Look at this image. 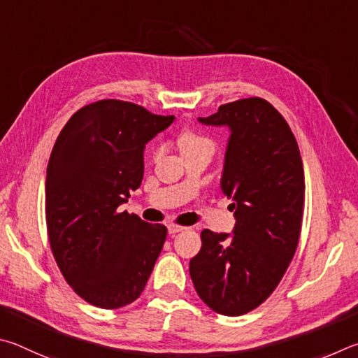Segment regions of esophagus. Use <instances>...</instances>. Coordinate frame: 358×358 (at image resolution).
Listing matches in <instances>:
<instances>
[{
	"mask_svg": "<svg viewBox=\"0 0 358 358\" xmlns=\"http://www.w3.org/2000/svg\"><path fill=\"white\" fill-rule=\"evenodd\" d=\"M185 229V227H180V224H168V233L171 234V236H174V234H178V233H180V231H184Z\"/></svg>",
	"mask_w": 358,
	"mask_h": 358,
	"instance_id": "esophagus-1",
	"label": "esophagus"
}]
</instances>
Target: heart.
Masks as SVG:
<instances>
[{"instance_id": "heart-1", "label": "heart", "mask_w": 358, "mask_h": 358, "mask_svg": "<svg viewBox=\"0 0 358 358\" xmlns=\"http://www.w3.org/2000/svg\"><path fill=\"white\" fill-rule=\"evenodd\" d=\"M179 148L182 150V154H189V152H195V150H203V149H209L214 150V141L210 140L209 136H206L199 131L193 130V129H187L182 134L179 135ZM160 150H155V155H159Z\"/></svg>"}]
</instances>
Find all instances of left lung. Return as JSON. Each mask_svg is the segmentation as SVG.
Instances as JSON below:
<instances>
[{
	"label": "left lung",
	"mask_w": 358,
	"mask_h": 358,
	"mask_svg": "<svg viewBox=\"0 0 358 358\" xmlns=\"http://www.w3.org/2000/svg\"><path fill=\"white\" fill-rule=\"evenodd\" d=\"M198 121L231 130L222 190L233 199L236 227L233 234L203 231L190 277L210 310L241 316L271 296L296 253L305 203L303 163L286 119L261 97L224 103Z\"/></svg>",
	"instance_id": "1"
}]
</instances>
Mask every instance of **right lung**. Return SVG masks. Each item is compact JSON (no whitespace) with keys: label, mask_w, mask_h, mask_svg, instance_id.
<instances>
[{"label":"right lung","mask_w":358,"mask_h":358,"mask_svg":"<svg viewBox=\"0 0 358 358\" xmlns=\"http://www.w3.org/2000/svg\"><path fill=\"white\" fill-rule=\"evenodd\" d=\"M173 121L103 99L72 115L53 146L45 180L50 247L72 289L99 308L140 297L165 243L163 224L117 208L141 185L146 143Z\"/></svg>","instance_id":"add662e5"}]
</instances>
